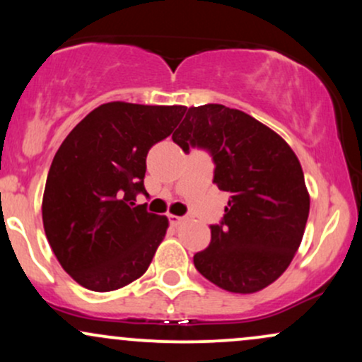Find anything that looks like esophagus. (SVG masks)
<instances>
[{
	"label": "esophagus",
	"instance_id": "esophagus-1",
	"mask_svg": "<svg viewBox=\"0 0 362 362\" xmlns=\"http://www.w3.org/2000/svg\"><path fill=\"white\" fill-rule=\"evenodd\" d=\"M168 219H170V224H173V226H177V224L185 221L184 216H175V214H168Z\"/></svg>",
	"mask_w": 362,
	"mask_h": 362
}]
</instances>
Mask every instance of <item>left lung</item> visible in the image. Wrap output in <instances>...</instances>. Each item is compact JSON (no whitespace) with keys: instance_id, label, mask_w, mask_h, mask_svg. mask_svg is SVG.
I'll return each instance as SVG.
<instances>
[{"instance_id":"left-lung-1","label":"left lung","mask_w":362,"mask_h":362,"mask_svg":"<svg viewBox=\"0 0 362 362\" xmlns=\"http://www.w3.org/2000/svg\"><path fill=\"white\" fill-rule=\"evenodd\" d=\"M184 151L204 148L214 184L230 194L221 224L194 265L224 291L252 294L282 276L296 255L310 214L298 156L271 127L219 103L189 107L172 136Z\"/></svg>"}]
</instances>
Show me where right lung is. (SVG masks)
Wrapping results in <instances>:
<instances>
[{"label": "right lung", "mask_w": 362, "mask_h": 362, "mask_svg": "<svg viewBox=\"0 0 362 362\" xmlns=\"http://www.w3.org/2000/svg\"><path fill=\"white\" fill-rule=\"evenodd\" d=\"M184 105L109 102L62 141L42 197L47 242L61 267L97 293L115 291L148 271L168 218L136 206L146 194V156L184 117Z\"/></svg>", "instance_id": "add662e5"}]
</instances>
